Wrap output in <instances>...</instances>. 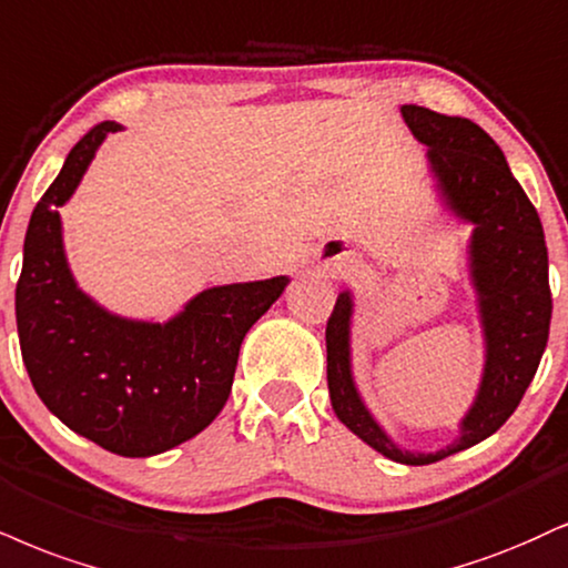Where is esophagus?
<instances>
[{
	"label": "esophagus",
	"mask_w": 568,
	"mask_h": 568,
	"mask_svg": "<svg viewBox=\"0 0 568 568\" xmlns=\"http://www.w3.org/2000/svg\"><path fill=\"white\" fill-rule=\"evenodd\" d=\"M325 264L331 266L333 272H354V258L346 254V251H331V256L325 258Z\"/></svg>",
	"instance_id": "obj_1"
}]
</instances>
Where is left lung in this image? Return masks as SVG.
Segmentation results:
<instances>
[{
	"mask_svg": "<svg viewBox=\"0 0 568 568\" xmlns=\"http://www.w3.org/2000/svg\"><path fill=\"white\" fill-rule=\"evenodd\" d=\"M407 126L428 145L442 195L460 219L474 222L470 277L479 293L487 365L479 396L460 423V439L434 455L399 449L362 405L349 367L352 298L341 293L327 317V392L346 428L388 460L428 466L474 447L514 415L548 346L552 296L548 245L537 209L510 174L497 142L474 121L402 105Z\"/></svg>",
	"mask_w": 568,
	"mask_h": 568,
	"instance_id": "8db88e82",
	"label": "left lung"
}]
</instances>
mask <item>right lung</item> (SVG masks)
Listing matches in <instances>:
<instances>
[{"label": "right lung", "mask_w": 568, "mask_h": 568, "mask_svg": "<svg viewBox=\"0 0 568 568\" xmlns=\"http://www.w3.org/2000/svg\"><path fill=\"white\" fill-rule=\"evenodd\" d=\"M119 129L113 121L89 129L33 209L16 317L23 365L47 409L108 453L148 457L193 439L216 418L245 333L288 277L203 291L166 325L121 320L84 296L65 264L58 209L105 134Z\"/></svg>", "instance_id": "1"}]
</instances>
